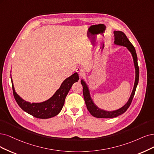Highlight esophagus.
<instances>
[{
	"mask_svg": "<svg viewBox=\"0 0 154 154\" xmlns=\"http://www.w3.org/2000/svg\"><path fill=\"white\" fill-rule=\"evenodd\" d=\"M76 71H77V72L78 73L79 77H82L84 76V71L83 70V69H82V68H77Z\"/></svg>",
	"mask_w": 154,
	"mask_h": 154,
	"instance_id": "obj_1",
	"label": "esophagus"
}]
</instances>
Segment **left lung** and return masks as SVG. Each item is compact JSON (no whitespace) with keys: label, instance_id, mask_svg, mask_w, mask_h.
Returning a JSON list of instances; mask_svg holds the SVG:
<instances>
[{"label":"left lung","instance_id":"8db88e82","mask_svg":"<svg viewBox=\"0 0 154 154\" xmlns=\"http://www.w3.org/2000/svg\"><path fill=\"white\" fill-rule=\"evenodd\" d=\"M113 33H114V37H115V41H114L115 44L119 45H123V46L126 47L132 54L133 61H134V67H135V70H136L135 82H134V88L133 89L132 93L131 94L130 98L128 101L126 103V105H124L121 108V109H119L117 110L109 112V111H105L103 110L100 109L98 106H96L94 105L91 98L89 90L86 83L84 81L83 79L81 80V84L83 87L84 98L85 103H86V105L87 106V109L88 111L90 112L91 114L93 116L97 118H113L122 114V113H124L125 112H126L129 107L131 103L132 100L134 96L136 89V87H137V85L138 84V81H139V66L138 65V58H137V55H136V50L133 46V45L130 42L129 39L128 38L126 35H125L124 32L121 31H114L113 32Z\"/></svg>","mask_w":154,"mask_h":154}]
</instances>
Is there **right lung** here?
Here are the masks:
<instances>
[{
    "label": "right lung",
    "instance_id": "add662e5",
    "mask_svg": "<svg viewBox=\"0 0 154 154\" xmlns=\"http://www.w3.org/2000/svg\"><path fill=\"white\" fill-rule=\"evenodd\" d=\"M79 79L78 73L77 72L74 73L63 82L60 88L51 98L42 103H32L23 100L15 92L12 80L11 82L14 97L17 103L23 110L36 118L49 119L57 116L60 112L64 105L68 93L69 92L73 84L77 82Z\"/></svg>",
    "mask_w": 154,
    "mask_h": 154
}]
</instances>
